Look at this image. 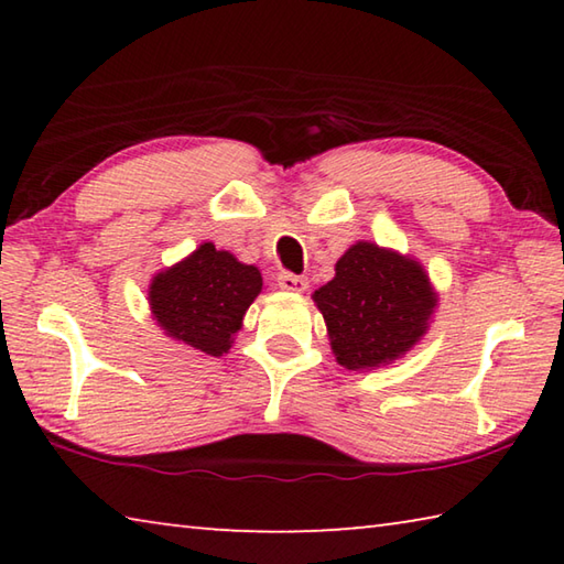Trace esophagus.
<instances>
[{
    "mask_svg": "<svg viewBox=\"0 0 564 564\" xmlns=\"http://www.w3.org/2000/svg\"><path fill=\"white\" fill-rule=\"evenodd\" d=\"M279 285H281L283 291H289V293H303L305 289H308V281H305L303 275L281 273V275H279Z\"/></svg>",
    "mask_w": 564,
    "mask_h": 564,
    "instance_id": "1",
    "label": "esophagus"
}]
</instances>
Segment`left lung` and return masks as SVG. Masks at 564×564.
I'll list each match as a JSON object with an SVG mask.
<instances>
[{
	"instance_id": "8db88e82",
	"label": "left lung",
	"mask_w": 564,
	"mask_h": 564,
	"mask_svg": "<svg viewBox=\"0 0 564 564\" xmlns=\"http://www.w3.org/2000/svg\"><path fill=\"white\" fill-rule=\"evenodd\" d=\"M343 368L376 370L413 350L437 308L423 263L395 248L356 241L336 261V275L313 293Z\"/></svg>"
}]
</instances>
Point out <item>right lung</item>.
<instances>
[{"mask_svg":"<svg viewBox=\"0 0 564 564\" xmlns=\"http://www.w3.org/2000/svg\"><path fill=\"white\" fill-rule=\"evenodd\" d=\"M261 291L263 279L256 265L206 241L154 273L149 308L166 338L218 358L231 350L248 305Z\"/></svg>","mask_w":564,"mask_h":564,"instance_id":"right-lung-1","label":"right lung"}]
</instances>
